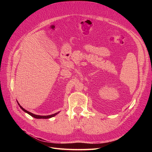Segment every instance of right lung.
I'll return each instance as SVG.
<instances>
[{"label":"right lung","mask_w":152,"mask_h":152,"mask_svg":"<svg viewBox=\"0 0 152 152\" xmlns=\"http://www.w3.org/2000/svg\"><path fill=\"white\" fill-rule=\"evenodd\" d=\"M20 105V104H18ZM20 108L23 110L24 112H26L27 113H28L30 115H31V117H34V118H50V117H54V116H55L56 115H57L58 113H54V114H53V115H47V116H41V115H35V114H34V113H30V112H28V111H27V110H26L25 109H24L21 106H20Z\"/></svg>","instance_id":"right-lung-1"}]
</instances>
